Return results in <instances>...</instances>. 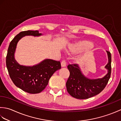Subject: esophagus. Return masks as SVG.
<instances>
[{"instance_id": "obj_1", "label": "esophagus", "mask_w": 121, "mask_h": 121, "mask_svg": "<svg viewBox=\"0 0 121 121\" xmlns=\"http://www.w3.org/2000/svg\"><path fill=\"white\" fill-rule=\"evenodd\" d=\"M61 66H62V67H65L66 65V61L65 60L62 61V62H61Z\"/></svg>"}]
</instances>
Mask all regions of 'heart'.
Returning <instances> with one entry per match:
<instances>
[{"instance_id":"heart-1","label":"heart","mask_w":121,"mask_h":121,"mask_svg":"<svg viewBox=\"0 0 121 121\" xmlns=\"http://www.w3.org/2000/svg\"><path fill=\"white\" fill-rule=\"evenodd\" d=\"M93 45L91 42L85 41L76 43L71 47V50L75 52H83L92 47Z\"/></svg>"}]
</instances>
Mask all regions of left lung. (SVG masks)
I'll list each match as a JSON object with an SVG mask.
<instances>
[{
	"mask_svg": "<svg viewBox=\"0 0 121 121\" xmlns=\"http://www.w3.org/2000/svg\"><path fill=\"white\" fill-rule=\"evenodd\" d=\"M108 63L105 66L108 73L101 78H87L82 72L80 68L76 64L69 65L68 69L70 76L66 83L67 91L71 96L76 99H85L99 94L106 86L111 76V55L107 51Z\"/></svg>",
	"mask_w": 121,
	"mask_h": 121,
	"instance_id": "obj_1",
	"label": "left lung"
}]
</instances>
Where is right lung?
Masks as SVG:
<instances>
[{"instance_id": "obj_1", "label": "right lung", "mask_w": 121, "mask_h": 121, "mask_svg": "<svg viewBox=\"0 0 121 121\" xmlns=\"http://www.w3.org/2000/svg\"><path fill=\"white\" fill-rule=\"evenodd\" d=\"M38 30H26L20 32L10 43L6 56V65L10 78L17 87L30 94L42 91L48 84L53 74L61 69L60 61L45 59L33 66L20 65L14 58L18 42L25 36H40Z\"/></svg>"}]
</instances>
